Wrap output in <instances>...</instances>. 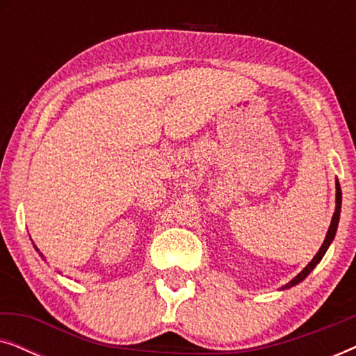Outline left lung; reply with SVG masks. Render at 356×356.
Instances as JSON below:
<instances>
[{"label": "left lung", "instance_id": "obj_1", "mask_svg": "<svg viewBox=\"0 0 356 356\" xmlns=\"http://www.w3.org/2000/svg\"><path fill=\"white\" fill-rule=\"evenodd\" d=\"M340 209H342V189H340L339 179H335V212H334V216H332V220H330L329 230H327V233H325V240H324L323 245H321L319 251L316 252V256L313 257V259H311L309 264L306 266L305 269L301 270L298 275L293 277V279H291V280L289 282V284H285L284 286H282L280 290H289V289H291V286L298 285L300 282H303V280L306 279V277H308V275L311 274V270H313L314 267L319 264L321 259H323L324 254H325V251L329 250L330 243L334 241L335 233H337V227H339V220H340Z\"/></svg>", "mask_w": 356, "mask_h": 356}]
</instances>
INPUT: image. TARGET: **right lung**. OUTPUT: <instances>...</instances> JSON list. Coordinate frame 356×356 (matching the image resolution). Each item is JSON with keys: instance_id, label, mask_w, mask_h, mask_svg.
<instances>
[{"instance_id": "1", "label": "right lung", "mask_w": 356, "mask_h": 356, "mask_svg": "<svg viewBox=\"0 0 356 356\" xmlns=\"http://www.w3.org/2000/svg\"><path fill=\"white\" fill-rule=\"evenodd\" d=\"M33 246H35V245H33ZM35 250H37V248H35ZM38 251V250H37ZM40 256H42V259H43V254H42V252H40Z\"/></svg>"}]
</instances>
